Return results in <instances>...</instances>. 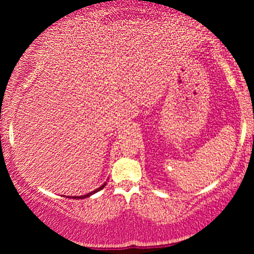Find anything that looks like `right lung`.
<instances>
[{
    "instance_id": "obj_1",
    "label": "right lung",
    "mask_w": 254,
    "mask_h": 254,
    "mask_svg": "<svg viewBox=\"0 0 254 254\" xmlns=\"http://www.w3.org/2000/svg\"><path fill=\"white\" fill-rule=\"evenodd\" d=\"M105 185H106V183L104 184V185H101L100 188L99 189H97V190H94V191H92V192H89V193H87V194H83V196H75L74 198L75 199H76V198H78V199H83V198H86V197H89L90 194H93V193H95V192H98V191H100V190H103V189L105 188Z\"/></svg>"
}]
</instances>
